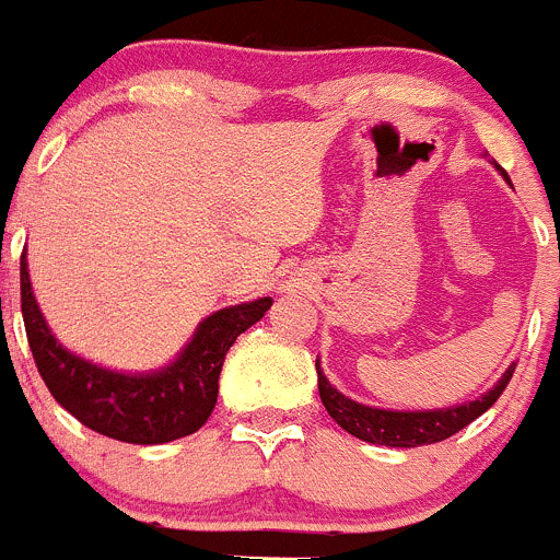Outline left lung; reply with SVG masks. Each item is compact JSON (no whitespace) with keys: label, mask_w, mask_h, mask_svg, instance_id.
Wrapping results in <instances>:
<instances>
[{"label":"left lung","mask_w":560,"mask_h":560,"mask_svg":"<svg viewBox=\"0 0 560 560\" xmlns=\"http://www.w3.org/2000/svg\"><path fill=\"white\" fill-rule=\"evenodd\" d=\"M495 171L510 180L506 171L495 165ZM512 374H515V363L501 374L488 393H482L474 400H463V404L447 406V409H420V411H400V409H380V406L358 404L349 395L338 393L336 387L327 382L325 371H322L319 358H316V376H319V398L327 415L338 422L347 433L358 436L360 442L382 444V447H422V444H436L444 439L455 436L457 431L477 420L479 415L490 409L510 385Z\"/></svg>","instance_id":"1"}]
</instances>
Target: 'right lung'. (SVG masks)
Instances as JSON below:
<instances>
[{"instance_id":"obj_1","label":"right lung","mask_w":560,"mask_h":560,"mask_svg":"<svg viewBox=\"0 0 560 560\" xmlns=\"http://www.w3.org/2000/svg\"><path fill=\"white\" fill-rule=\"evenodd\" d=\"M270 306V298H257L219 308L195 327L171 363L132 374L61 347L37 306L26 254L21 257V314L45 387L83 425L127 444H167L200 431L217 406L230 347Z\"/></svg>"}]
</instances>
